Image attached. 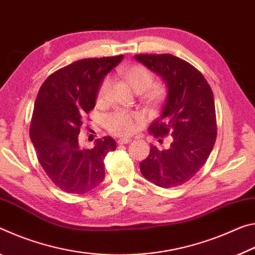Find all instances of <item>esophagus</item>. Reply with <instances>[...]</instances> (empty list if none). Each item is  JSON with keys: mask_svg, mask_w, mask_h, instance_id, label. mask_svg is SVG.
<instances>
[{"mask_svg": "<svg viewBox=\"0 0 255 255\" xmlns=\"http://www.w3.org/2000/svg\"><path fill=\"white\" fill-rule=\"evenodd\" d=\"M131 139H128V137H121V139L118 141L119 144H125V143H130L131 142Z\"/></svg>", "mask_w": 255, "mask_h": 255, "instance_id": "1", "label": "esophagus"}]
</instances>
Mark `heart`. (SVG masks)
I'll use <instances>...</instances> for the list:
<instances>
[{
    "label": "heart",
    "instance_id": "1",
    "mask_svg": "<svg viewBox=\"0 0 255 255\" xmlns=\"http://www.w3.org/2000/svg\"><path fill=\"white\" fill-rule=\"evenodd\" d=\"M124 77L128 85L136 93H140L141 97L150 106H158L164 100L166 95L164 86L160 83H153L155 77L147 66L141 64L132 65L125 70ZM108 86H110V78H106L99 88V100L105 98ZM141 119H142V114L139 112L118 111L107 118V128L114 134L128 135L134 132L136 123Z\"/></svg>",
    "mask_w": 255,
    "mask_h": 255
}]
</instances>
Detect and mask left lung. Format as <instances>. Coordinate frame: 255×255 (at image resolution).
<instances>
[{"mask_svg":"<svg viewBox=\"0 0 255 255\" xmlns=\"http://www.w3.org/2000/svg\"><path fill=\"white\" fill-rule=\"evenodd\" d=\"M135 60L162 78L167 97L149 127L156 137L172 135L168 149L150 147L140 170L164 189L184 184L206 164L217 137L214 94L199 70L172 54H137Z\"/></svg>","mask_w":255,"mask_h":255,"instance_id":"obj_1","label":"left lung"}]
</instances>
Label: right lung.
I'll return each instance as SVG.
<instances>
[{"instance_id": "obj_1", "label": "right lung", "mask_w": 255, "mask_h": 255, "mask_svg": "<svg viewBox=\"0 0 255 255\" xmlns=\"http://www.w3.org/2000/svg\"><path fill=\"white\" fill-rule=\"evenodd\" d=\"M122 60L119 55L73 62L52 73L37 95L31 142L45 173L66 193H87L105 177L104 159L116 149L115 140L104 136L86 149L79 144V133L104 78Z\"/></svg>"}]
</instances>
